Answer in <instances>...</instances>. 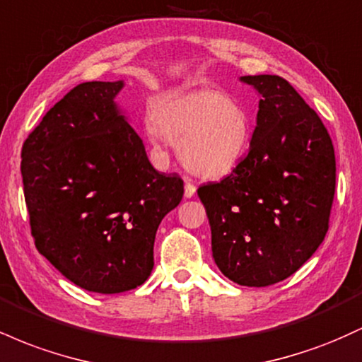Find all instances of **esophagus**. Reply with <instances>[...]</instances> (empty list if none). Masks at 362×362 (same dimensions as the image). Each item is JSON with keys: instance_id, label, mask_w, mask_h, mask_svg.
I'll return each mask as SVG.
<instances>
[{"instance_id": "esophagus-1", "label": "esophagus", "mask_w": 362, "mask_h": 362, "mask_svg": "<svg viewBox=\"0 0 362 362\" xmlns=\"http://www.w3.org/2000/svg\"><path fill=\"white\" fill-rule=\"evenodd\" d=\"M195 190H197V189H195V185L192 184V182H190V180H185V197L187 199H190V197H194V195H195Z\"/></svg>"}]
</instances>
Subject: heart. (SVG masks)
<instances>
[{
    "label": "heart",
    "mask_w": 362,
    "mask_h": 362,
    "mask_svg": "<svg viewBox=\"0 0 362 362\" xmlns=\"http://www.w3.org/2000/svg\"><path fill=\"white\" fill-rule=\"evenodd\" d=\"M155 119L146 120L153 146L177 144L189 172L219 178L238 167L250 143V117L240 103L216 90L168 93L155 100Z\"/></svg>",
    "instance_id": "b5f03b06"
}]
</instances>
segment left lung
Wrapping results in <instances>:
<instances>
[{"label":"left lung","mask_w":362,"mask_h":362,"mask_svg":"<svg viewBox=\"0 0 362 362\" xmlns=\"http://www.w3.org/2000/svg\"><path fill=\"white\" fill-rule=\"evenodd\" d=\"M240 81L260 97L248 155L197 194L219 271L240 286L265 288L293 276L325 240L335 155L317 112L284 78Z\"/></svg>","instance_id":"8db88e82"}]
</instances>
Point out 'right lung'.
<instances>
[{"mask_svg":"<svg viewBox=\"0 0 362 362\" xmlns=\"http://www.w3.org/2000/svg\"><path fill=\"white\" fill-rule=\"evenodd\" d=\"M124 80L74 86L22 149L25 202L35 247L81 289L115 294L153 271L161 219L184 182L156 172L115 102Z\"/></svg>","mask_w":362,"mask_h":362,"instance_id":"1","label":"right lung"}]
</instances>
